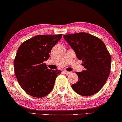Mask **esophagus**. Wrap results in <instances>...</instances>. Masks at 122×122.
I'll list each match as a JSON object with an SVG mask.
<instances>
[{
	"label": "esophagus",
	"mask_w": 122,
	"mask_h": 122,
	"mask_svg": "<svg viewBox=\"0 0 122 122\" xmlns=\"http://www.w3.org/2000/svg\"><path fill=\"white\" fill-rule=\"evenodd\" d=\"M63 72H64L65 74H70V73H71V72H68V71H66V70H64V71H63Z\"/></svg>",
	"instance_id": "esophagus-1"
}]
</instances>
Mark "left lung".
Instances as JSON below:
<instances>
[{
  "label": "left lung",
  "mask_w": 122,
  "mask_h": 122,
  "mask_svg": "<svg viewBox=\"0 0 122 122\" xmlns=\"http://www.w3.org/2000/svg\"><path fill=\"white\" fill-rule=\"evenodd\" d=\"M75 51L77 57L82 60L85 70L76 72L78 81L72 85L79 95L89 96L100 90L110 73L111 57L106 45L99 38L81 32L63 36Z\"/></svg>",
  "instance_id": "8db88e82"
}]
</instances>
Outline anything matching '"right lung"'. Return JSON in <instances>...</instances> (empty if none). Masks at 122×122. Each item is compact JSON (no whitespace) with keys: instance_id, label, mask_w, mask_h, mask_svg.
<instances>
[{"instance_id":"add662e5","label":"right lung","mask_w":122,"mask_h":122,"mask_svg":"<svg viewBox=\"0 0 122 122\" xmlns=\"http://www.w3.org/2000/svg\"><path fill=\"white\" fill-rule=\"evenodd\" d=\"M62 36L38 35L21 44L14 60L16 78L23 90L29 95L42 97L54 88L60 70H49L44 61L50 57L52 47Z\"/></svg>"}]
</instances>
